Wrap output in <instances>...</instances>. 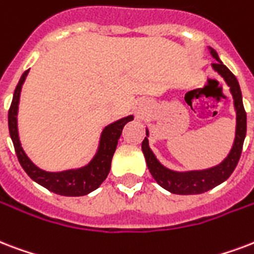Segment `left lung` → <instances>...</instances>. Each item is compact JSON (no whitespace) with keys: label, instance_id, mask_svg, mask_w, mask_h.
<instances>
[{"label":"left lung","instance_id":"8db88e82","mask_svg":"<svg viewBox=\"0 0 254 254\" xmlns=\"http://www.w3.org/2000/svg\"><path fill=\"white\" fill-rule=\"evenodd\" d=\"M209 50H210L212 57L216 60V63L212 64V67L225 80V82L230 88V93L233 96L236 109L235 142H233V146L230 149L228 157L218 165L204 170L174 172V170L165 168L158 161L154 153L152 152V149L149 148L148 137H145L141 148H142L149 172L160 187L169 190L170 193H174V194H200V193L210 190L229 179V176L233 173V170L239 164L241 152H243L244 140L247 135V113L244 109L243 94H241L239 81L236 78V75L221 63L217 52L212 48H209ZM146 135H149L148 129H146Z\"/></svg>","mask_w":254,"mask_h":254}]
</instances>
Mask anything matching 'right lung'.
Instances as JSON below:
<instances>
[{
	"label": "right lung",
	"instance_id": "add662e5",
	"mask_svg": "<svg viewBox=\"0 0 254 254\" xmlns=\"http://www.w3.org/2000/svg\"><path fill=\"white\" fill-rule=\"evenodd\" d=\"M29 70H26L21 75L18 84L15 86L13 100H11L10 109L7 114V123H9V133H10L11 141L14 145L15 154L18 157V161L24 170L33 181L40 184L41 187L46 188L48 190L53 191L56 194L69 197L85 196L90 191L96 190L100 187L104 180L108 177L110 170L112 158L116 152L119 138L123 133L124 127L129 121L133 120V116H127L124 119L110 124L102 130L100 145L96 156L89 162L88 165L78 168V169H69L64 172H46L40 169L32 162V160L26 156L24 149L21 146L18 137V127H17V114H18L19 96L21 89L24 85V81L28 75Z\"/></svg>",
	"mask_w": 254,
	"mask_h": 254
}]
</instances>
